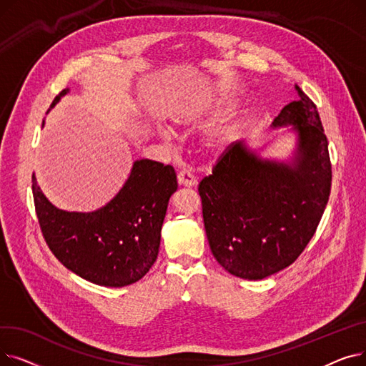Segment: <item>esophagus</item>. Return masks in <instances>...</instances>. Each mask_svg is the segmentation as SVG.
<instances>
[{
    "instance_id": "1",
    "label": "esophagus",
    "mask_w": 366,
    "mask_h": 366,
    "mask_svg": "<svg viewBox=\"0 0 366 366\" xmlns=\"http://www.w3.org/2000/svg\"><path fill=\"white\" fill-rule=\"evenodd\" d=\"M178 184L191 188V187H196L197 185V179H196V177L189 170L184 169V170L178 172Z\"/></svg>"
}]
</instances>
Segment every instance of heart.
I'll return each mask as SVG.
<instances>
[{"label":"heart","mask_w":366,"mask_h":366,"mask_svg":"<svg viewBox=\"0 0 366 366\" xmlns=\"http://www.w3.org/2000/svg\"><path fill=\"white\" fill-rule=\"evenodd\" d=\"M207 111H209L207 102H200V101L189 102V104L184 105L182 108H179L175 112V115L172 117V120H173V123L178 124V126H191V124L200 122L207 114ZM225 138H227L225 133L219 132V133L214 134V137L206 142V147L209 149L221 148L222 144L225 142Z\"/></svg>","instance_id":"1"}]
</instances>
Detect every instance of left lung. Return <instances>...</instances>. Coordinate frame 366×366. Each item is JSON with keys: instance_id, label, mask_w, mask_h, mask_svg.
I'll return each instance as SVG.
<instances>
[{"instance_id": "1", "label": "left lung", "mask_w": 366, "mask_h": 366, "mask_svg": "<svg viewBox=\"0 0 366 366\" xmlns=\"http://www.w3.org/2000/svg\"><path fill=\"white\" fill-rule=\"evenodd\" d=\"M272 127L298 134L290 162L229 145L199 184L210 251L228 273L261 280L291 265L309 244L331 193L328 139L315 102L298 86Z\"/></svg>"}]
</instances>
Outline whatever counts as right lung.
Listing matches in <instances>:
<instances>
[{"label":"right lung","instance_id":"right-lung-1","mask_svg":"<svg viewBox=\"0 0 366 366\" xmlns=\"http://www.w3.org/2000/svg\"><path fill=\"white\" fill-rule=\"evenodd\" d=\"M68 92L57 94L50 108ZM177 189L175 169L142 159L105 206L68 212L47 200L32 175L36 218L53 255L76 276L109 287L138 282L156 262L167 203Z\"/></svg>","mask_w":366,"mask_h":366}]
</instances>
